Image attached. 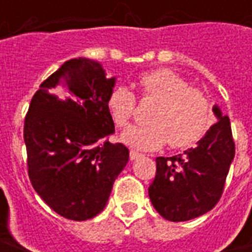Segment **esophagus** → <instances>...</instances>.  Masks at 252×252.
Instances as JSON below:
<instances>
[{
  "instance_id": "esophagus-1",
  "label": "esophagus",
  "mask_w": 252,
  "mask_h": 252,
  "mask_svg": "<svg viewBox=\"0 0 252 252\" xmlns=\"http://www.w3.org/2000/svg\"><path fill=\"white\" fill-rule=\"evenodd\" d=\"M140 157H142V154H139L137 151L131 150V153H129V159H131V160H136V159L140 158Z\"/></svg>"
}]
</instances>
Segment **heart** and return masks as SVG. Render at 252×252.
I'll return each mask as SVG.
<instances>
[{"instance_id":"1","label":"heart","mask_w":252,"mask_h":252,"mask_svg":"<svg viewBox=\"0 0 252 252\" xmlns=\"http://www.w3.org/2000/svg\"><path fill=\"white\" fill-rule=\"evenodd\" d=\"M143 99L158 101L148 116L150 124L128 128L121 140L129 147L153 151L166 143L173 148L193 146L212 124L209 99L200 89L189 88L185 79L167 68L146 72L139 78ZM108 108L119 126L126 128L135 115L136 97L131 89L117 86L108 99Z\"/></svg>"}]
</instances>
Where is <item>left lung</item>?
<instances>
[{
	"mask_svg": "<svg viewBox=\"0 0 252 252\" xmlns=\"http://www.w3.org/2000/svg\"><path fill=\"white\" fill-rule=\"evenodd\" d=\"M217 123L194 148L171 158L158 157L157 175L148 195L160 216L169 221H188L215 208L224 190L235 157L231 123L215 105Z\"/></svg>",
	"mask_w": 252,
	"mask_h": 252,
	"instance_id": "left-lung-1",
	"label": "left lung"
}]
</instances>
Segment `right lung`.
Wrapping results in <instances>:
<instances>
[{"mask_svg": "<svg viewBox=\"0 0 252 252\" xmlns=\"http://www.w3.org/2000/svg\"><path fill=\"white\" fill-rule=\"evenodd\" d=\"M116 78L86 58L70 59L40 85L24 121L31 184L47 205L83 221L104 211L129 151L110 143L108 99Z\"/></svg>", "mask_w": 252, "mask_h": 252, "instance_id": "add662e5", "label": "right lung"}]
</instances>
